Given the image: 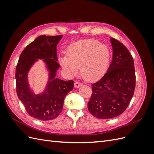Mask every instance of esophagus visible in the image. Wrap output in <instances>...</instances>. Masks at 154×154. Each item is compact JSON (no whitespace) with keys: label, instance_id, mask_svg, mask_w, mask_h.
Listing matches in <instances>:
<instances>
[{"label":"esophagus","instance_id":"esophagus-1","mask_svg":"<svg viewBox=\"0 0 154 154\" xmlns=\"http://www.w3.org/2000/svg\"><path fill=\"white\" fill-rule=\"evenodd\" d=\"M74 87H75L76 88H79L82 85V83L78 82H76L75 83H74Z\"/></svg>","mask_w":154,"mask_h":154}]
</instances>
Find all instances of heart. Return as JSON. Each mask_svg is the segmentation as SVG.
<instances>
[{"label": "heart", "instance_id": "heart-1", "mask_svg": "<svg viewBox=\"0 0 154 154\" xmlns=\"http://www.w3.org/2000/svg\"><path fill=\"white\" fill-rule=\"evenodd\" d=\"M110 58V51L106 45L95 40H82L70 45L66 55L59 57V62L69 74H76L80 67L82 78L87 81H93L106 72Z\"/></svg>", "mask_w": 154, "mask_h": 154}]
</instances>
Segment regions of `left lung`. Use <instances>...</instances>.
<instances>
[{"mask_svg": "<svg viewBox=\"0 0 154 154\" xmlns=\"http://www.w3.org/2000/svg\"><path fill=\"white\" fill-rule=\"evenodd\" d=\"M113 54L105 75L92 85L88 110L94 117L110 119L122 114L133 97L136 86L134 62L125 46L111 38Z\"/></svg>", "mask_w": 154, "mask_h": 154, "instance_id": "obj_1", "label": "left lung"}]
</instances>
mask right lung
Listing matches in <instances>:
<instances>
[{
	"mask_svg": "<svg viewBox=\"0 0 154 154\" xmlns=\"http://www.w3.org/2000/svg\"><path fill=\"white\" fill-rule=\"evenodd\" d=\"M62 35H41L23 50L16 67V89L19 100L28 114L36 119L49 121L62 112L66 96L73 89L72 80L57 78L60 67L57 46ZM38 59H43L48 71V81L45 91L35 95L29 87L27 76Z\"/></svg>",
	"mask_w": 154,
	"mask_h": 154,
	"instance_id": "add662e5",
	"label": "right lung"
}]
</instances>
